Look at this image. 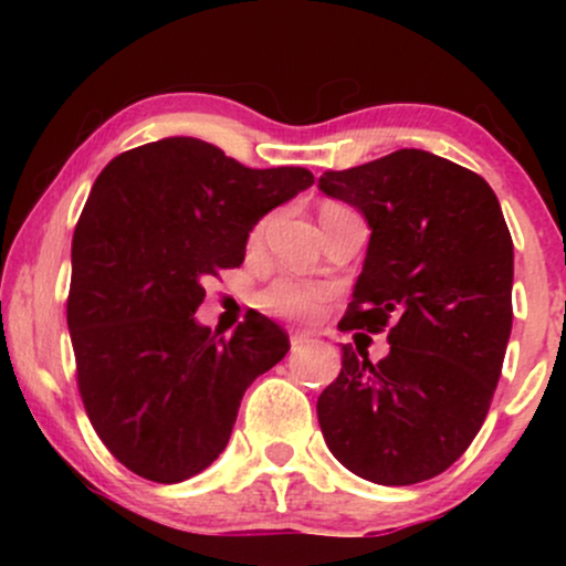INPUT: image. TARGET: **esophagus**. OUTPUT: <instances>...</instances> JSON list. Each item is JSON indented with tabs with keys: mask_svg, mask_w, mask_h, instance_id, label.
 I'll list each match as a JSON object with an SVG mask.
<instances>
[{
	"mask_svg": "<svg viewBox=\"0 0 566 566\" xmlns=\"http://www.w3.org/2000/svg\"><path fill=\"white\" fill-rule=\"evenodd\" d=\"M308 340H311L308 333H292V335H290L292 348H301V346H305V343H308Z\"/></svg>",
	"mask_w": 566,
	"mask_h": 566,
	"instance_id": "esophagus-1",
	"label": "esophagus"
}]
</instances>
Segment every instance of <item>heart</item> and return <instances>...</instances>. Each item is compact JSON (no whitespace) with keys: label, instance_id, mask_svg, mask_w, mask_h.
Masks as SVG:
<instances>
[{"label":"heart","instance_id":"1","mask_svg":"<svg viewBox=\"0 0 566 566\" xmlns=\"http://www.w3.org/2000/svg\"><path fill=\"white\" fill-rule=\"evenodd\" d=\"M263 223L258 226L252 239H261ZM327 290L319 284L308 282H295V279H276L274 284H269L261 292V305L269 314L284 316V319H311V316L319 311Z\"/></svg>","mask_w":566,"mask_h":566}]
</instances>
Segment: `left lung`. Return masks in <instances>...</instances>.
<instances>
[{"label":"left lung","mask_w":566,"mask_h":566,"mask_svg":"<svg viewBox=\"0 0 566 566\" xmlns=\"http://www.w3.org/2000/svg\"><path fill=\"white\" fill-rule=\"evenodd\" d=\"M327 197L369 226L340 329L382 333L386 359L343 346L316 415L356 476L407 486L439 476L482 428L511 337L513 242L482 175L420 148L324 172ZM359 349V348H356Z\"/></svg>","instance_id":"left-lung-1"}]
</instances>
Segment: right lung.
Wrapping results in <instances>:
<instances>
[{"mask_svg":"<svg viewBox=\"0 0 566 566\" xmlns=\"http://www.w3.org/2000/svg\"><path fill=\"white\" fill-rule=\"evenodd\" d=\"M314 186L305 167L252 170L197 138L129 148L97 175L71 244L69 329L87 418L148 482L197 476L229 444L250 382L290 350L269 316L218 337L205 279L244 261L265 212Z\"/></svg>","mask_w":566,"mask_h":566,"instance_id":"add662e5","label":"right lung"}]
</instances>
